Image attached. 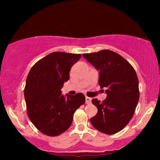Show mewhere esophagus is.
<instances>
[{"label":"esophagus","instance_id":"1","mask_svg":"<svg viewBox=\"0 0 160 160\" xmlns=\"http://www.w3.org/2000/svg\"><path fill=\"white\" fill-rule=\"evenodd\" d=\"M85 99H86V100H85V101H86V103L87 104L91 103V102H92V98H89V97H87V96H86Z\"/></svg>","mask_w":160,"mask_h":160}]
</instances>
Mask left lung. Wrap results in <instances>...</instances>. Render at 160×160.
<instances>
[{"instance_id":"left-lung-1","label":"left lung","mask_w":160,"mask_h":160,"mask_svg":"<svg viewBox=\"0 0 160 160\" xmlns=\"http://www.w3.org/2000/svg\"><path fill=\"white\" fill-rule=\"evenodd\" d=\"M83 57L99 71L98 84L106 89V100L92 99L98 113L92 117V126L107 135L121 131L134 114L139 100L138 79L132 65L119 54L105 49Z\"/></svg>"}]
</instances>
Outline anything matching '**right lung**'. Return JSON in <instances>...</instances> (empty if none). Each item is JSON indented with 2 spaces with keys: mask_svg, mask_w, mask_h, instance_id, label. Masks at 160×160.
Segmentation results:
<instances>
[{
  "mask_svg": "<svg viewBox=\"0 0 160 160\" xmlns=\"http://www.w3.org/2000/svg\"><path fill=\"white\" fill-rule=\"evenodd\" d=\"M80 54L55 52L38 61L28 73L24 91L28 115L43 134L57 136L70 128L76 110L85 102L82 93L62 95L71 67Z\"/></svg>",
  "mask_w": 160,
  "mask_h": 160,
  "instance_id": "add662e5",
  "label": "right lung"
}]
</instances>
